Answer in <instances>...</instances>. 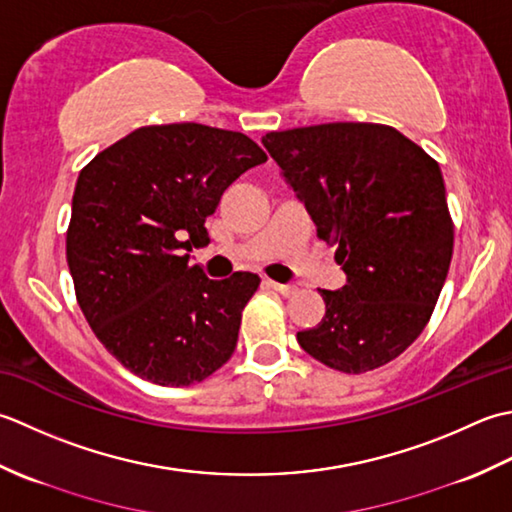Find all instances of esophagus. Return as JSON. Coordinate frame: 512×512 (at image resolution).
Masks as SVG:
<instances>
[{"instance_id":"34e87169","label":"esophagus","mask_w":512,"mask_h":512,"mask_svg":"<svg viewBox=\"0 0 512 512\" xmlns=\"http://www.w3.org/2000/svg\"><path fill=\"white\" fill-rule=\"evenodd\" d=\"M269 287L274 289V291H278V294H283L285 298H289V296H294L296 294V287L294 285H283V283H274V280H269Z\"/></svg>"}]
</instances>
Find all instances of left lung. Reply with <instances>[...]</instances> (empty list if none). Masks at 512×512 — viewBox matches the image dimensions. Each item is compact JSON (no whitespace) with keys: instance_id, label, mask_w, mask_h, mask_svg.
<instances>
[{"instance_id":"8db88e82","label":"left lung","mask_w":512,"mask_h":512,"mask_svg":"<svg viewBox=\"0 0 512 512\" xmlns=\"http://www.w3.org/2000/svg\"><path fill=\"white\" fill-rule=\"evenodd\" d=\"M263 145L347 274L320 291L325 318L298 344L342 373L398 358L429 322L453 256L440 165L380 123L269 132Z\"/></svg>"}]
</instances>
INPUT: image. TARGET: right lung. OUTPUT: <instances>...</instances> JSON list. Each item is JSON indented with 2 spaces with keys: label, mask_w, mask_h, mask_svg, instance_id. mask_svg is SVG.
I'll return each mask as SVG.
<instances>
[{
  "label": "right lung",
  "mask_w": 512,
  "mask_h": 512,
  "mask_svg": "<svg viewBox=\"0 0 512 512\" xmlns=\"http://www.w3.org/2000/svg\"><path fill=\"white\" fill-rule=\"evenodd\" d=\"M267 161L241 132L145 125L99 152L72 194L66 258L79 307L125 369L190 387L232 358L260 278L212 280L190 263L205 218L238 176Z\"/></svg>",
  "instance_id": "add662e5"
}]
</instances>
